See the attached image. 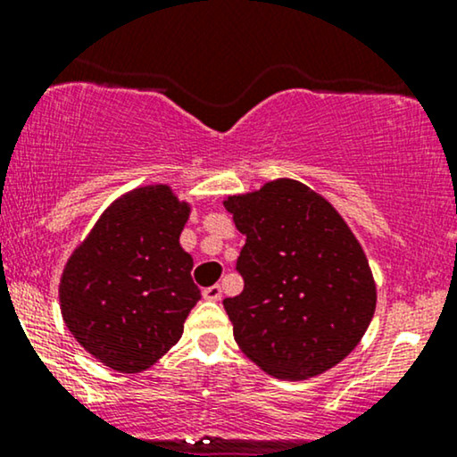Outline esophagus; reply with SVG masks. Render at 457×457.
<instances>
[{"mask_svg":"<svg viewBox=\"0 0 457 457\" xmlns=\"http://www.w3.org/2000/svg\"><path fill=\"white\" fill-rule=\"evenodd\" d=\"M204 298H206V301H221V286H219V283H214V286H211V287H204Z\"/></svg>","mask_w":457,"mask_h":457,"instance_id":"34e87169","label":"esophagus"}]
</instances>
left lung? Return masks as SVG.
<instances>
[{
	"mask_svg": "<svg viewBox=\"0 0 457 457\" xmlns=\"http://www.w3.org/2000/svg\"><path fill=\"white\" fill-rule=\"evenodd\" d=\"M246 236L225 298L240 350L275 378L303 380L344 361L370 327L376 283L359 240L333 206L290 178L223 202Z\"/></svg>",
	"mask_w": 457,
	"mask_h": 457,
	"instance_id": "obj_1",
	"label": "left lung"
}]
</instances>
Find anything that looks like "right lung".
Masks as SVG:
<instances>
[{
	"label": "right lung",
	"mask_w": 457,
	"mask_h": 457,
	"mask_svg": "<svg viewBox=\"0 0 457 457\" xmlns=\"http://www.w3.org/2000/svg\"><path fill=\"white\" fill-rule=\"evenodd\" d=\"M191 212L167 185L115 199L62 272L68 330L92 356L122 374L154 365L180 339L202 298L193 258L180 246Z\"/></svg>",
	"instance_id": "obj_1"
}]
</instances>
